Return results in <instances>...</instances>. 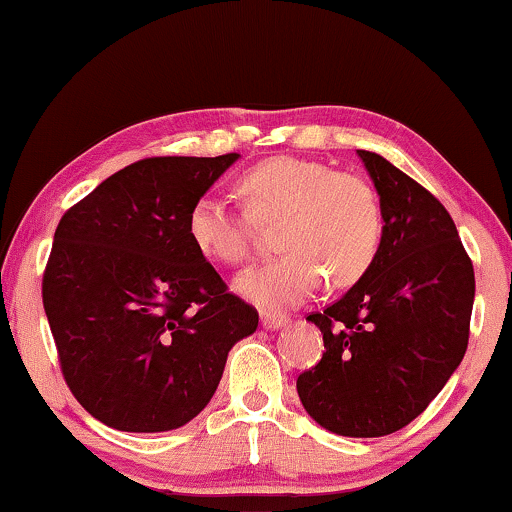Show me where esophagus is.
<instances>
[{
	"label": "esophagus",
	"instance_id": "obj_1",
	"mask_svg": "<svg viewBox=\"0 0 512 512\" xmlns=\"http://www.w3.org/2000/svg\"><path fill=\"white\" fill-rule=\"evenodd\" d=\"M261 324H263V328H268V331H277V328H282V326L289 324V317H286V314L263 312L261 314Z\"/></svg>",
	"mask_w": 512,
	"mask_h": 512
}]
</instances>
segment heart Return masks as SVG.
Returning <instances> with one entry per match:
<instances>
[{"label":"heart","mask_w":512,"mask_h":512,"mask_svg":"<svg viewBox=\"0 0 512 512\" xmlns=\"http://www.w3.org/2000/svg\"><path fill=\"white\" fill-rule=\"evenodd\" d=\"M244 209L202 195L188 212V237L209 261L242 265L256 251L258 226L279 221L275 261L242 272L235 291L263 310H286L310 296L321 277L352 286L373 268L384 240L375 188L321 160L277 156L237 179Z\"/></svg>","instance_id":"1"}]
</instances>
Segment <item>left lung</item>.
Wrapping results in <instances>:
<instances>
[{
	"instance_id": "1",
	"label": "left lung",
	"mask_w": 512,
	"mask_h": 512,
	"mask_svg": "<svg viewBox=\"0 0 512 512\" xmlns=\"http://www.w3.org/2000/svg\"><path fill=\"white\" fill-rule=\"evenodd\" d=\"M384 209L373 268L307 317L326 352L298 377L314 422L349 438L389 436L422 415L468 347L475 275L447 209L373 151H359Z\"/></svg>"
}]
</instances>
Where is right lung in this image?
<instances>
[{"instance_id": "add662e5", "label": "right lung", "mask_w": 512, "mask_h": 512, "mask_svg": "<svg viewBox=\"0 0 512 512\" xmlns=\"http://www.w3.org/2000/svg\"><path fill=\"white\" fill-rule=\"evenodd\" d=\"M240 153L137 160L55 228L41 296L67 387L118 431L158 433L212 401L258 312L188 237V212Z\"/></svg>"}]
</instances>
